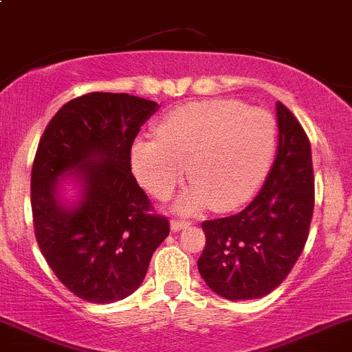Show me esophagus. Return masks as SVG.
Here are the masks:
<instances>
[{
    "label": "esophagus",
    "mask_w": 352,
    "mask_h": 352,
    "mask_svg": "<svg viewBox=\"0 0 352 352\" xmlns=\"http://www.w3.org/2000/svg\"><path fill=\"white\" fill-rule=\"evenodd\" d=\"M170 226H172L173 231H179V230H182V228H188L189 223H188V221H184V219H172Z\"/></svg>",
    "instance_id": "esophagus-1"
}]
</instances>
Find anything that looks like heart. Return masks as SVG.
I'll return each instance as SVG.
<instances>
[{
  "mask_svg": "<svg viewBox=\"0 0 352 352\" xmlns=\"http://www.w3.org/2000/svg\"><path fill=\"white\" fill-rule=\"evenodd\" d=\"M156 135L157 140L140 138L131 147L138 182L164 199L188 172L192 184L180 196V210L208 204L231 210L245 204L267 175L277 124L267 110L236 100H204L170 110Z\"/></svg>",
  "mask_w": 352,
  "mask_h": 352,
  "instance_id": "obj_1",
  "label": "heart"
}]
</instances>
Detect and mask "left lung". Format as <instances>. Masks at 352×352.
Instances as JSON below:
<instances>
[{
  "label": "left lung",
  "instance_id": "obj_1",
  "mask_svg": "<svg viewBox=\"0 0 352 352\" xmlns=\"http://www.w3.org/2000/svg\"><path fill=\"white\" fill-rule=\"evenodd\" d=\"M278 148L274 166L242 212L204 221L198 270L226 300L261 298L283 283L309 239L314 212V170L305 129L277 103Z\"/></svg>",
  "mask_w": 352,
  "mask_h": 352
}]
</instances>
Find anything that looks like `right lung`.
<instances>
[{"mask_svg":"<svg viewBox=\"0 0 352 352\" xmlns=\"http://www.w3.org/2000/svg\"><path fill=\"white\" fill-rule=\"evenodd\" d=\"M156 101L126 93L74 98L50 119L31 170V210L38 247L75 296L112 303L137 291L148 263L170 235L131 173V145ZM78 171L77 208L57 198V179Z\"/></svg>","mask_w":352,"mask_h":352,"instance_id":"add662e5","label":"right lung"}]
</instances>
